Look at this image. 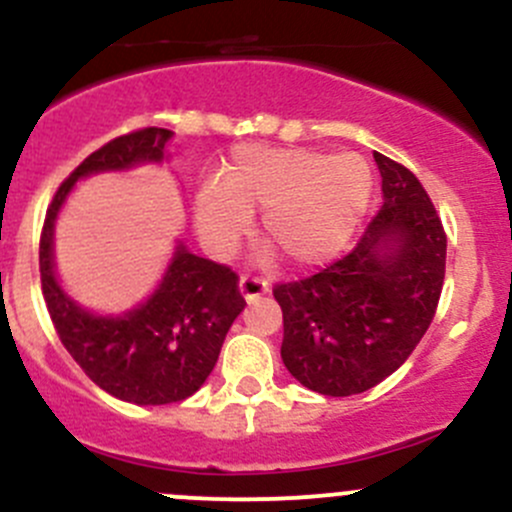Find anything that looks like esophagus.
Returning <instances> with one entry per match:
<instances>
[{
  "label": "esophagus",
  "mask_w": 512,
  "mask_h": 512,
  "mask_svg": "<svg viewBox=\"0 0 512 512\" xmlns=\"http://www.w3.org/2000/svg\"><path fill=\"white\" fill-rule=\"evenodd\" d=\"M270 289V282L262 280L257 275H242L240 277V292L245 299H257L260 294H265Z\"/></svg>",
  "instance_id": "obj_1"
}]
</instances>
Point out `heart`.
Wrapping results in <instances>:
<instances>
[{"instance_id": "obj_1", "label": "heart", "mask_w": 512, "mask_h": 512, "mask_svg": "<svg viewBox=\"0 0 512 512\" xmlns=\"http://www.w3.org/2000/svg\"><path fill=\"white\" fill-rule=\"evenodd\" d=\"M371 195L364 158L314 148L245 143L230 153L218 180L195 195V227L205 245L227 250L262 210V237L294 267L322 265L359 225Z\"/></svg>"}]
</instances>
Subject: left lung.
<instances>
[{"label": "left lung", "mask_w": 512, "mask_h": 512, "mask_svg": "<svg viewBox=\"0 0 512 512\" xmlns=\"http://www.w3.org/2000/svg\"><path fill=\"white\" fill-rule=\"evenodd\" d=\"M384 205L324 270L275 285L282 361L307 389L354 396L394 374L426 334L446 277V230L406 165L374 153Z\"/></svg>", "instance_id": "left-lung-1"}]
</instances>
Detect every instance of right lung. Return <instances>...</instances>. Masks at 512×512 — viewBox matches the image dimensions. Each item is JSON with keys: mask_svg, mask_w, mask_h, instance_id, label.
<instances>
[{"mask_svg": "<svg viewBox=\"0 0 512 512\" xmlns=\"http://www.w3.org/2000/svg\"><path fill=\"white\" fill-rule=\"evenodd\" d=\"M170 136L173 133L165 128H138L91 153L56 190L39 240L41 292L61 344L96 386L141 406L175 404L203 386L227 329L245 309L237 285L240 277L232 267L193 255L180 245L146 304L123 317H96L61 292L51 262V235L56 213L76 180L98 170L160 160Z\"/></svg>", "mask_w": 512, "mask_h": 512, "instance_id": "add662e5", "label": "right lung"}]
</instances>
